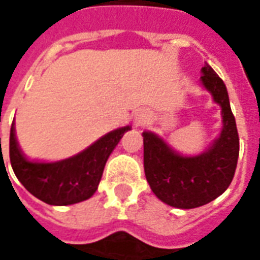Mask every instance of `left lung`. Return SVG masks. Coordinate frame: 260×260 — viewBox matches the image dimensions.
<instances>
[{"instance_id": "obj_1", "label": "left lung", "mask_w": 260, "mask_h": 260, "mask_svg": "<svg viewBox=\"0 0 260 260\" xmlns=\"http://www.w3.org/2000/svg\"><path fill=\"white\" fill-rule=\"evenodd\" d=\"M201 82L221 106L222 131L209 150L182 156L151 132L143 134L144 173L155 196L167 205L193 209L221 196L234 179L239 156V135L225 83L206 63Z\"/></svg>"}]
</instances>
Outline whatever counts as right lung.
<instances>
[{
    "label": "right lung",
    "instance_id": "obj_1",
    "mask_svg": "<svg viewBox=\"0 0 260 260\" xmlns=\"http://www.w3.org/2000/svg\"><path fill=\"white\" fill-rule=\"evenodd\" d=\"M131 126L112 131L73 158L54 163L26 160L18 148L14 124L10 128L9 156L16 177L30 194L50 205H71L95 193L105 163Z\"/></svg>",
    "mask_w": 260,
    "mask_h": 260
}]
</instances>
